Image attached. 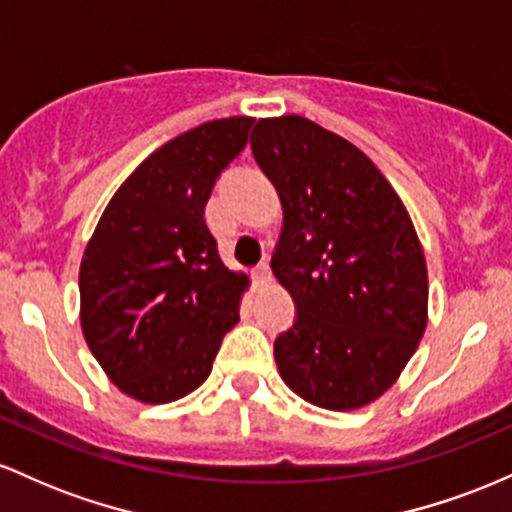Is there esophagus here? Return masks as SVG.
<instances>
[{"mask_svg": "<svg viewBox=\"0 0 512 512\" xmlns=\"http://www.w3.org/2000/svg\"><path fill=\"white\" fill-rule=\"evenodd\" d=\"M269 281H272V267H269V262L264 260L255 267V284L257 286H267Z\"/></svg>", "mask_w": 512, "mask_h": 512, "instance_id": "1", "label": "esophagus"}]
</instances>
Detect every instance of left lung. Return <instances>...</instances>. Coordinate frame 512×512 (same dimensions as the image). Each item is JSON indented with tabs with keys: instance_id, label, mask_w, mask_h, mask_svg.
Segmentation results:
<instances>
[{
	"instance_id": "obj_1",
	"label": "left lung",
	"mask_w": 512,
	"mask_h": 512,
	"mask_svg": "<svg viewBox=\"0 0 512 512\" xmlns=\"http://www.w3.org/2000/svg\"><path fill=\"white\" fill-rule=\"evenodd\" d=\"M250 146L284 209L272 269L296 322L274 342L281 380L315 407H366L426 332V257L409 211L361 149L308 117H264Z\"/></svg>"
}]
</instances>
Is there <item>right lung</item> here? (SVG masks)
Listing matches in <instances>:
<instances>
[{
  "instance_id": "add662e5",
  "label": "right lung",
  "mask_w": 512,
  "mask_h": 512,
  "mask_svg": "<svg viewBox=\"0 0 512 512\" xmlns=\"http://www.w3.org/2000/svg\"><path fill=\"white\" fill-rule=\"evenodd\" d=\"M252 117L204 122L117 187L79 267L81 332L117 390L168 404L209 378L248 274L223 264L204 207Z\"/></svg>"
}]
</instances>
